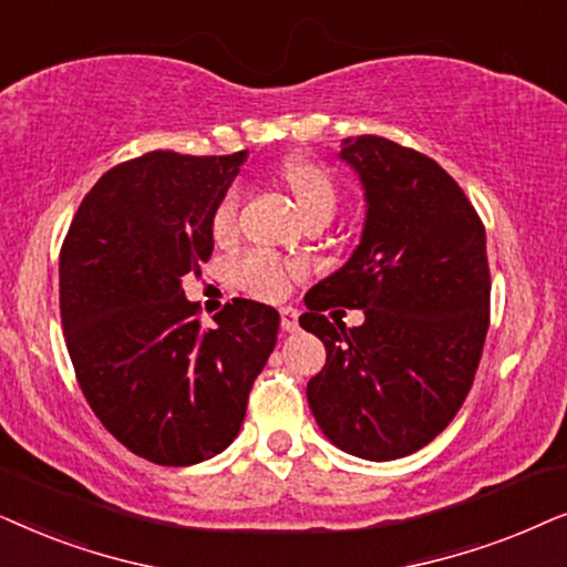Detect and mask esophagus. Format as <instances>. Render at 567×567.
I'll list each match as a JSON object with an SVG mask.
<instances>
[{
	"instance_id": "obj_1",
	"label": "esophagus",
	"mask_w": 567,
	"mask_h": 567,
	"mask_svg": "<svg viewBox=\"0 0 567 567\" xmlns=\"http://www.w3.org/2000/svg\"><path fill=\"white\" fill-rule=\"evenodd\" d=\"M298 311L296 308H279V323H282V331H296L298 329Z\"/></svg>"
}]
</instances>
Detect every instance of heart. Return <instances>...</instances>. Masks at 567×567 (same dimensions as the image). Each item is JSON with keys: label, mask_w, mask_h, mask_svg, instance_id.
<instances>
[{"label": "heart", "mask_w": 567, "mask_h": 567, "mask_svg": "<svg viewBox=\"0 0 567 567\" xmlns=\"http://www.w3.org/2000/svg\"><path fill=\"white\" fill-rule=\"evenodd\" d=\"M282 181L296 196L300 213L306 215V220L319 215L334 217L339 205V188L331 178L327 168H321L319 163L308 161H292L282 168ZM238 213H240V192L230 188L228 194L217 202L209 217V228H213L215 240H230L238 230ZM298 264H288L277 256L264 254V251H248L238 256L233 261V279L240 290H246L248 296L261 298V300H277L288 292L290 277L300 275Z\"/></svg>", "instance_id": "1"}]
</instances>
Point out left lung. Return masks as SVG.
Wrapping results in <instances>:
<instances>
[{
	"mask_svg": "<svg viewBox=\"0 0 567 567\" xmlns=\"http://www.w3.org/2000/svg\"><path fill=\"white\" fill-rule=\"evenodd\" d=\"M339 157L365 192L360 246L306 296L300 327L327 347L306 396L344 454L391 462L427 446L462 410L489 327L485 225L433 157L362 134ZM360 307L347 330L323 310Z\"/></svg>",
	"mask_w": 567,
	"mask_h": 567,
	"instance_id": "1",
	"label": "left lung"
}]
</instances>
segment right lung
I'll use <instances>...</instances> for the list:
<instances>
[{"label": "right lung", "instance_id": "obj_1", "mask_svg": "<svg viewBox=\"0 0 567 567\" xmlns=\"http://www.w3.org/2000/svg\"><path fill=\"white\" fill-rule=\"evenodd\" d=\"M246 161L147 153L103 173L59 256L66 350L90 410L132 454L192 466L238 435L279 313L233 298L205 329L181 279L213 256L209 217Z\"/></svg>", "mask_w": 567, "mask_h": 567}]
</instances>
